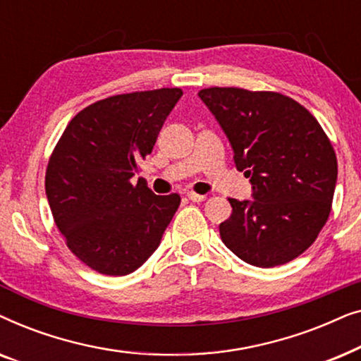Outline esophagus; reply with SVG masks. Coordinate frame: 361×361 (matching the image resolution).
<instances>
[{
	"label": "esophagus",
	"instance_id": "obj_1",
	"mask_svg": "<svg viewBox=\"0 0 361 361\" xmlns=\"http://www.w3.org/2000/svg\"><path fill=\"white\" fill-rule=\"evenodd\" d=\"M187 197H189V200L192 202H204L207 199V195H199L194 194V192H187Z\"/></svg>",
	"mask_w": 361,
	"mask_h": 361
}]
</instances>
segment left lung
Returning a JSON list of instances; mask_svg holds the SVG:
<instances>
[{
    "instance_id": "obj_1",
    "label": "left lung",
    "mask_w": 361,
    "mask_h": 361,
    "mask_svg": "<svg viewBox=\"0 0 361 361\" xmlns=\"http://www.w3.org/2000/svg\"><path fill=\"white\" fill-rule=\"evenodd\" d=\"M228 137L251 200L230 199L220 224L226 248L258 268L289 263L324 228L337 185V157L319 121L293 98L243 88L199 92Z\"/></svg>"
}]
</instances>
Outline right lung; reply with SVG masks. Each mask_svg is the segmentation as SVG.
Listing matches in <instances>:
<instances>
[{"label":"right lung","mask_w":361,"mask_h":361,"mask_svg":"<svg viewBox=\"0 0 361 361\" xmlns=\"http://www.w3.org/2000/svg\"><path fill=\"white\" fill-rule=\"evenodd\" d=\"M180 97V88H161L105 98L77 113L59 140L47 202L68 250L88 268L126 276L161 245L180 197L131 179Z\"/></svg>","instance_id":"1"}]
</instances>
